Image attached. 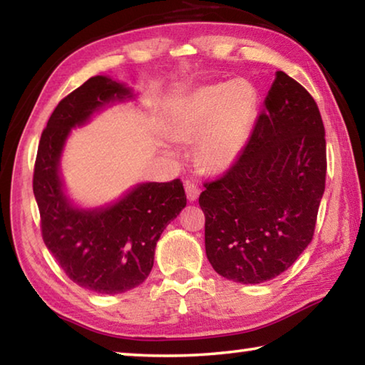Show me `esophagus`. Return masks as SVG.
Masks as SVG:
<instances>
[{"mask_svg":"<svg viewBox=\"0 0 365 365\" xmlns=\"http://www.w3.org/2000/svg\"><path fill=\"white\" fill-rule=\"evenodd\" d=\"M185 193H187L188 201L193 202V201L197 200V197H200V188H197L195 183L187 182V183H185Z\"/></svg>","mask_w":365,"mask_h":365,"instance_id":"obj_1","label":"esophagus"}]
</instances>
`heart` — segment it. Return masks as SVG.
I'll return each instance as SVG.
<instances>
[{"label": "heart", "instance_id": "obj_1", "mask_svg": "<svg viewBox=\"0 0 365 365\" xmlns=\"http://www.w3.org/2000/svg\"><path fill=\"white\" fill-rule=\"evenodd\" d=\"M257 115V91L246 80L195 90L172 120L178 141L196 143V163L212 174L225 172L242 158Z\"/></svg>", "mask_w": 365, "mask_h": 365}]
</instances>
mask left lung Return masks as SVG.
I'll return each instance as SVG.
<instances>
[{"label":"left lung","instance_id":"obj_1","mask_svg":"<svg viewBox=\"0 0 365 365\" xmlns=\"http://www.w3.org/2000/svg\"><path fill=\"white\" fill-rule=\"evenodd\" d=\"M325 128L314 98L277 71L242 158L206 183V256L228 280L262 283L311 243L325 191Z\"/></svg>","mask_w":365,"mask_h":365}]
</instances>
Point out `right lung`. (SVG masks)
<instances>
[{"label":"right lung","mask_w":365,"mask_h":365,"mask_svg":"<svg viewBox=\"0 0 365 365\" xmlns=\"http://www.w3.org/2000/svg\"><path fill=\"white\" fill-rule=\"evenodd\" d=\"M137 100L133 88L95 76L61 101L41 133L34 170L46 248L72 282L100 294L125 293L143 283L164 228L187 206L180 180L141 182L103 206L73 202L61 175L67 138L101 110Z\"/></svg>","instance_id":"obj_1"}]
</instances>
